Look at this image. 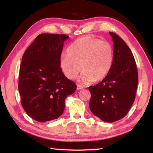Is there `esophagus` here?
Listing matches in <instances>:
<instances>
[{
    "mask_svg": "<svg viewBox=\"0 0 153 153\" xmlns=\"http://www.w3.org/2000/svg\"><path fill=\"white\" fill-rule=\"evenodd\" d=\"M82 88H84V87H83L82 85H80V84H77V90H81Z\"/></svg>",
    "mask_w": 153,
    "mask_h": 153,
    "instance_id": "esophagus-1",
    "label": "esophagus"
}]
</instances>
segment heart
I'll return each mask as SVG.
<instances>
[{"instance_id": "heart-1", "label": "heart", "mask_w": 153, "mask_h": 153, "mask_svg": "<svg viewBox=\"0 0 153 153\" xmlns=\"http://www.w3.org/2000/svg\"><path fill=\"white\" fill-rule=\"evenodd\" d=\"M113 60L112 45L105 40L86 36L69 46L67 55L61 56L60 67L67 78H76L81 70L80 79L85 84L104 79Z\"/></svg>"}]
</instances>
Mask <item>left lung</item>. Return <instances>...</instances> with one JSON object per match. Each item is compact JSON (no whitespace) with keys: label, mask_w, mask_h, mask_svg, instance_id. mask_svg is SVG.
<instances>
[{"label":"left lung","mask_w":153,"mask_h":153,"mask_svg":"<svg viewBox=\"0 0 153 153\" xmlns=\"http://www.w3.org/2000/svg\"><path fill=\"white\" fill-rule=\"evenodd\" d=\"M113 60L108 74L98 84L88 87L91 98L90 109L105 122H114L125 117L135 100L138 70L132 53L115 33Z\"/></svg>","instance_id":"1"}]
</instances>
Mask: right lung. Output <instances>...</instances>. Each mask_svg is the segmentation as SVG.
I'll return each instance as SVG.
<instances>
[{
    "label": "right lung",
    "instance_id": "add662e5",
    "mask_svg": "<svg viewBox=\"0 0 153 153\" xmlns=\"http://www.w3.org/2000/svg\"><path fill=\"white\" fill-rule=\"evenodd\" d=\"M68 36L42 33L27 48L20 65L18 88L21 102L30 117L39 122L63 114L65 100L77 86L60 67L63 43Z\"/></svg>",
    "mask_w": 153,
    "mask_h": 153
}]
</instances>
